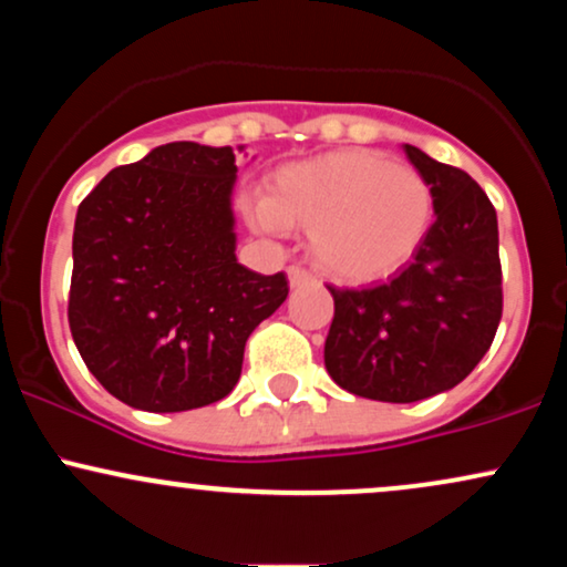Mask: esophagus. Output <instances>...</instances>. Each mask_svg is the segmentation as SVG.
<instances>
[{
	"label": "esophagus",
	"instance_id": "obj_1",
	"mask_svg": "<svg viewBox=\"0 0 567 567\" xmlns=\"http://www.w3.org/2000/svg\"><path fill=\"white\" fill-rule=\"evenodd\" d=\"M288 279H290L292 288H298V285H306V282H309V279H311V271H306L303 266L292 264V266H288Z\"/></svg>",
	"mask_w": 567,
	"mask_h": 567
}]
</instances>
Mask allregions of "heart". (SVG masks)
Returning a JSON list of instances; mask_svg holds the SVG:
<instances>
[{
	"label": "heart",
	"mask_w": 567,
	"mask_h": 567,
	"mask_svg": "<svg viewBox=\"0 0 567 567\" xmlns=\"http://www.w3.org/2000/svg\"><path fill=\"white\" fill-rule=\"evenodd\" d=\"M256 226H303L315 261L343 282H373L413 261L434 224L432 184L370 148H343L279 167Z\"/></svg>",
	"instance_id": "b5f03b06"
}]
</instances>
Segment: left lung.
Wrapping results in <instances>:
<instances>
[{
	"label": "left lung",
	"mask_w": 567,
	"mask_h": 567,
	"mask_svg": "<svg viewBox=\"0 0 567 567\" xmlns=\"http://www.w3.org/2000/svg\"><path fill=\"white\" fill-rule=\"evenodd\" d=\"M432 184L434 224L413 261L370 288H333L324 368L338 386L379 402L447 392L477 368L496 338L501 296L498 220L470 173L405 143Z\"/></svg>",
	"instance_id": "left-lung-1"
}]
</instances>
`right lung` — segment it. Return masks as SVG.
Segmentation results:
<instances>
[{"label": "right lung", "mask_w": 567, "mask_h": 567, "mask_svg": "<svg viewBox=\"0 0 567 567\" xmlns=\"http://www.w3.org/2000/svg\"><path fill=\"white\" fill-rule=\"evenodd\" d=\"M231 146L175 141L114 167L76 210L69 328L84 365L130 408L224 400L245 341L288 298L234 256Z\"/></svg>", "instance_id": "obj_1"}]
</instances>
